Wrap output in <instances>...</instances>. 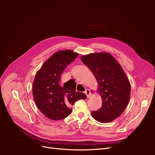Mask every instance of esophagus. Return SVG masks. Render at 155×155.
Wrapping results in <instances>:
<instances>
[{"mask_svg": "<svg viewBox=\"0 0 155 155\" xmlns=\"http://www.w3.org/2000/svg\"><path fill=\"white\" fill-rule=\"evenodd\" d=\"M85 94L87 95V98H90L91 96V91L89 90V89H87V90H86V91H85Z\"/></svg>", "mask_w": 155, "mask_h": 155, "instance_id": "obj_1", "label": "esophagus"}]
</instances>
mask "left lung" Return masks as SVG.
Masks as SVG:
<instances>
[{
  "mask_svg": "<svg viewBox=\"0 0 155 155\" xmlns=\"http://www.w3.org/2000/svg\"><path fill=\"white\" fill-rule=\"evenodd\" d=\"M81 60L91 70L97 82L102 100V107L91 112L101 123H109L118 117L128 104L131 85L120 65L108 53H91Z\"/></svg>",
  "mask_w": 155,
  "mask_h": 155,
  "instance_id": "obj_1",
  "label": "left lung"
}]
</instances>
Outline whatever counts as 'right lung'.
Listing matches in <instances>:
<instances>
[{
	"label": "right lung",
	"instance_id": "right-lung-1",
	"mask_svg": "<svg viewBox=\"0 0 155 155\" xmlns=\"http://www.w3.org/2000/svg\"><path fill=\"white\" fill-rule=\"evenodd\" d=\"M78 55L70 50L57 51L36 73L32 84L34 99L39 110L51 120L66 118L72 112L71 105L86 99L85 94L76 92L74 80H70L63 86L59 85L61 73Z\"/></svg>",
	"mask_w": 155,
	"mask_h": 155
}]
</instances>
